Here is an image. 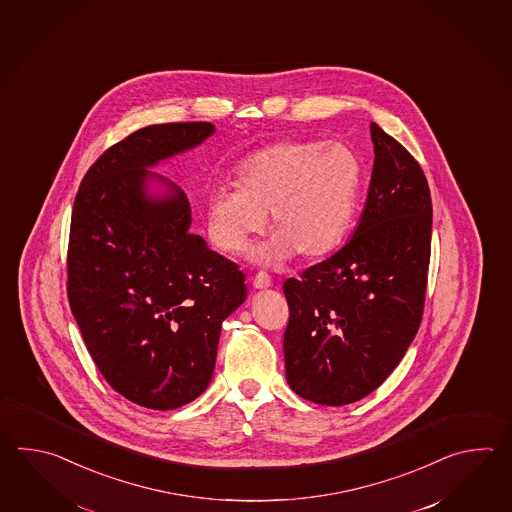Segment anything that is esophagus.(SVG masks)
<instances>
[{
    "instance_id": "34e87169",
    "label": "esophagus",
    "mask_w": 512,
    "mask_h": 512,
    "mask_svg": "<svg viewBox=\"0 0 512 512\" xmlns=\"http://www.w3.org/2000/svg\"><path fill=\"white\" fill-rule=\"evenodd\" d=\"M252 285L256 289H267L271 287V276L267 272H258L254 278H252Z\"/></svg>"
}]
</instances>
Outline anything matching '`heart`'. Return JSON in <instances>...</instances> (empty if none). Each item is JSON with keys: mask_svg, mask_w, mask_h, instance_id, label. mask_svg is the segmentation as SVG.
<instances>
[{"mask_svg": "<svg viewBox=\"0 0 512 512\" xmlns=\"http://www.w3.org/2000/svg\"><path fill=\"white\" fill-rule=\"evenodd\" d=\"M364 166L344 144L287 139L238 166V186H219L207 201L208 236L223 254H241L269 216L274 240L258 252L278 261L294 252L318 260L338 249L359 208Z\"/></svg>", "mask_w": 512, "mask_h": 512, "instance_id": "b5f03b06", "label": "heart"}]
</instances>
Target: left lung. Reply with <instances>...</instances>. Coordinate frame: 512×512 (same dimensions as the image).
Instances as JSON below:
<instances>
[{
    "label": "left lung",
    "mask_w": 512,
    "mask_h": 512,
    "mask_svg": "<svg viewBox=\"0 0 512 512\" xmlns=\"http://www.w3.org/2000/svg\"><path fill=\"white\" fill-rule=\"evenodd\" d=\"M366 207L333 256L287 278L285 377L305 401L355 403L388 379L425 309L432 197L414 155L371 122Z\"/></svg>",
    "instance_id": "obj_1"
}]
</instances>
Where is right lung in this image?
<instances>
[{"label":"right lung","instance_id":"1","mask_svg":"<svg viewBox=\"0 0 512 512\" xmlns=\"http://www.w3.org/2000/svg\"><path fill=\"white\" fill-rule=\"evenodd\" d=\"M214 133L210 122L133 131L89 166L67 247V298L87 351L131 403L174 410L207 390L221 322L247 298L245 274L190 232L181 188L146 196V168Z\"/></svg>","mask_w":512,"mask_h":512}]
</instances>
